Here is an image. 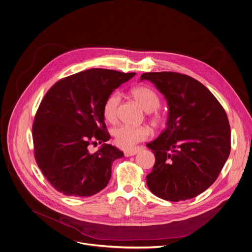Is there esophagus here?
<instances>
[{
	"label": "esophagus",
	"instance_id": "obj_1",
	"mask_svg": "<svg viewBox=\"0 0 252 252\" xmlns=\"http://www.w3.org/2000/svg\"><path fill=\"white\" fill-rule=\"evenodd\" d=\"M139 151V148H135V149H131V150H126V151H125V156H126V157L135 156Z\"/></svg>",
	"mask_w": 252,
	"mask_h": 252
}]
</instances>
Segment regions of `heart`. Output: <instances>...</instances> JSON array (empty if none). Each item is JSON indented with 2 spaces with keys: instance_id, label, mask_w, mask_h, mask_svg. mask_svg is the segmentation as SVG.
Wrapping results in <instances>:
<instances>
[{
  "instance_id": "heart-1",
  "label": "heart",
  "mask_w": 252,
  "mask_h": 252,
  "mask_svg": "<svg viewBox=\"0 0 252 252\" xmlns=\"http://www.w3.org/2000/svg\"><path fill=\"white\" fill-rule=\"evenodd\" d=\"M132 95L140 106L146 112H153L159 107L160 101L158 94L147 87H138L132 91ZM120 104V96L117 93H114L105 100L103 105V117L106 122L113 123L116 121L117 111ZM160 117L155 115L153 117V123L158 124ZM113 136L116 145L123 149H130L137 143L147 139L149 136L148 128L144 126H131L127 125H122L113 129Z\"/></svg>"
}]
</instances>
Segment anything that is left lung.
<instances>
[{
  "mask_svg": "<svg viewBox=\"0 0 252 252\" xmlns=\"http://www.w3.org/2000/svg\"><path fill=\"white\" fill-rule=\"evenodd\" d=\"M167 100L165 129L147 144L156 157L146 177L149 189L171 201L191 199L209 189L230 155L231 129L216 96L194 78L172 71L147 72Z\"/></svg>",
  "mask_w": 252,
  "mask_h": 252,
  "instance_id": "8db88e82",
  "label": "left lung"
}]
</instances>
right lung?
<instances>
[{"mask_svg": "<svg viewBox=\"0 0 252 252\" xmlns=\"http://www.w3.org/2000/svg\"><path fill=\"white\" fill-rule=\"evenodd\" d=\"M135 75L92 68L59 80L44 95L32 124L34 158L59 192L87 197L102 190L111 178L113 161L124 153L110 139L103 105L113 91ZM104 144L95 153L90 143Z\"/></svg>", "mask_w": 252, "mask_h": 252, "instance_id": "right-lung-1", "label": "right lung"}]
</instances>
